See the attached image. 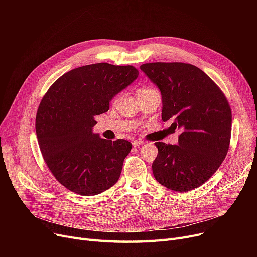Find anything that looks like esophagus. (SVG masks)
I'll return each instance as SVG.
<instances>
[{
    "mask_svg": "<svg viewBox=\"0 0 257 257\" xmlns=\"http://www.w3.org/2000/svg\"><path fill=\"white\" fill-rule=\"evenodd\" d=\"M143 144H145V142H144V141H141V140H137V141H133V142H132V146H133V147H139V146H141V145H143Z\"/></svg>",
    "mask_w": 257,
    "mask_h": 257,
    "instance_id": "34e87169",
    "label": "esophagus"
}]
</instances>
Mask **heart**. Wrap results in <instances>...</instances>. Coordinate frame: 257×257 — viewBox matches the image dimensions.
<instances>
[{
    "label": "heart",
    "instance_id": "1",
    "mask_svg": "<svg viewBox=\"0 0 257 257\" xmlns=\"http://www.w3.org/2000/svg\"><path fill=\"white\" fill-rule=\"evenodd\" d=\"M152 90V88H148V87H145V88H141L139 90V93H143V92H147V91H150Z\"/></svg>",
    "mask_w": 257,
    "mask_h": 257
}]
</instances>
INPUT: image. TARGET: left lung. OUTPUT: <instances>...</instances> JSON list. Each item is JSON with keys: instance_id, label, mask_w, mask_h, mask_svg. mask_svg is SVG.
Instances as JSON below:
<instances>
[{"instance_id": "1", "label": "left lung", "mask_w": 257, "mask_h": 257, "mask_svg": "<svg viewBox=\"0 0 257 257\" xmlns=\"http://www.w3.org/2000/svg\"><path fill=\"white\" fill-rule=\"evenodd\" d=\"M141 70L161 91L164 121L181 130L178 145L155 143V179L175 192L204 184L224 161L231 139V108L222 89L199 67L151 62Z\"/></svg>"}]
</instances>
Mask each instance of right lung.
Returning <instances> with one entry per match:
<instances>
[{
  "instance_id": "1",
  "label": "right lung",
  "mask_w": 257,
  "mask_h": 257,
  "mask_svg": "<svg viewBox=\"0 0 257 257\" xmlns=\"http://www.w3.org/2000/svg\"><path fill=\"white\" fill-rule=\"evenodd\" d=\"M138 76L132 65L80 66L58 78L40 101L35 119L39 149L67 190L94 196L117 182L132 145L101 139L91 129L96 115L107 112L110 100Z\"/></svg>"
}]
</instances>
